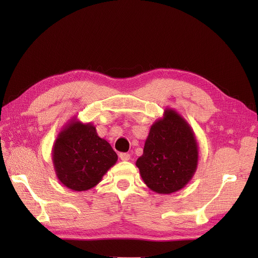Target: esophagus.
<instances>
[{
	"label": "esophagus",
	"mask_w": 258,
	"mask_h": 258,
	"mask_svg": "<svg viewBox=\"0 0 258 258\" xmlns=\"http://www.w3.org/2000/svg\"><path fill=\"white\" fill-rule=\"evenodd\" d=\"M119 157H120L121 160L127 161V160L130 159V154H128V153H120L119 154Z\"/></svg>",
	"instance_id": "1"
}]
</instances>
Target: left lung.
Masks as SVG:
<instances>
[{"label":"left lung","mask_w":258,"mask_h":258,"mask_svg":"<svg viewBox=\"0 0 258 258\" xmlns=\"http://www.w3.org/2000/svg\"><path fill=\"white\" fill-rule=\"evenodd\" d=\"M197 161V143L188 123L167 110L165 117L152 126L137 167L152 190L171 194L190 181Z\"/></svg>","instance_id":"8db88e82"}]
</instances>
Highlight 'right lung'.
Here are the masks:
<instances>
[{
	"label": "right lung",
	"instance_id": "obj_1",
	"mask_svg": "<svg viewBox=\"0 0 258 258\" xmlns=\"http://www.w3.org/2000/svg\"><path fill=\"white\" fill-rule=\"evenodd\" d=\"M116 160L117 154L110 143L99 138L91 123H70L53 145L57 176L68 188L76 191L96 186Z\"/></svg>",
	"mask_w": 258,
	"mask_h": 258
}]
</instances>
